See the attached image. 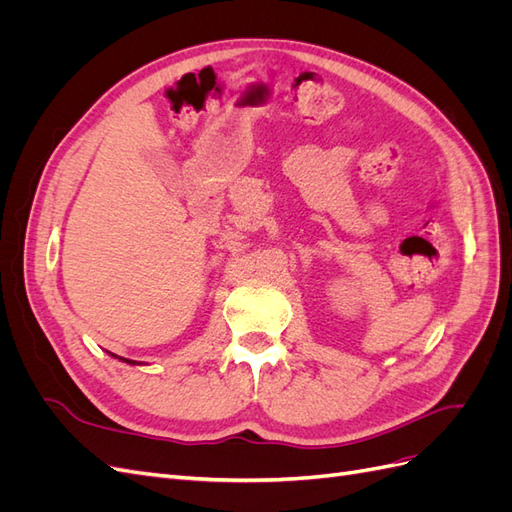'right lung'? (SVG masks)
<instances>
[{
	"label": "right lung",
	"instance_id": "obj_1",
	"mask_svg": "<svg viewBox=\"0 0 512 512\" xmlns=\"http://www.w3.org/2000/svg\"><path fill=\"white\" fill-rule=\"evenodd\" d=\"M115 356V354H113ZM119 359H121V356H119ZM121 361H126V363H130V365H136V361H128V359H121Z\"/></svg>",
	"mask_w": 512,
	"mask_h": 512
}]
</instances>
